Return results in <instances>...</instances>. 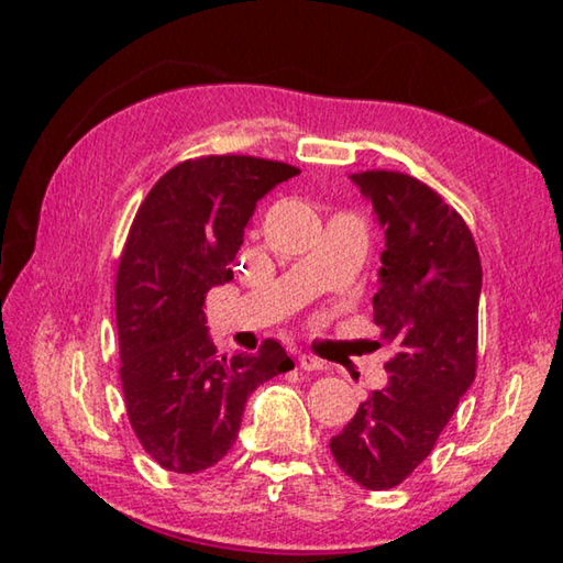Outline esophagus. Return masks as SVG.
I'll return each mask as SVG.
<instances>
[{"instance_id": "esophagus-1", "label": "esophagus", "mask_w": 563, "mask_h": 563, "mask_svg": "<svg viewBox=\"0 0 563 563\" xmlns=\"http://www.w3.org/2000/svg\"><path fill=\"white\" fill-rule=\"evenodd\" d=\"M298 365L305 369V373H320L322 367V360H318L316 355H308V352H300L298 355Z\"/></svg>"}]
</instances>
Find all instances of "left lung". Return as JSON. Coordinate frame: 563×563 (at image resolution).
I'll list each match as a JSON object with an SVG mask.
<instances>
[{
  "mask_svg": "<svg viewBox=\"0 0 563 563\" xmlns=\"http://www.w3.org/2000/svg\"><path fill=\"white\" fill-rule=\"evenodd\" d=\"M373 203L385 251L373 298L383 345L395 347L330 452L365 489H393L427 456L476 373L482 263L462 216L430 186L397 170L352 174Z\"/></svg>",
  "mask_w": 563,
  "mask_h": 563,
  "instance_id": "left-lung-1",
  "label": "left lung"
}]
</instances>
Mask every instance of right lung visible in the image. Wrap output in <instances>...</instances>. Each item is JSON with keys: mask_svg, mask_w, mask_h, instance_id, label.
I'll return each mask as SVG.
<instances>
[{"mask_svg": "<svg viewBox=\"0 0 563 563\" xmlns=\"http://www.w3.org/2000/svg\"><path fill=\"white\" fill-rule=\"evenodd\" d=\"M300 170L253 156H203L158 178L141 203L117 275L121 387L133 432L168 472L221 462L247 395L292 369L278 340L218 357L203 300L233 280L255 206Z\"/></svg>", "mask_w": 563, "mask_h": 563, "instance_id": "right-lung-1", "label": "right lung"}]
</instances>
